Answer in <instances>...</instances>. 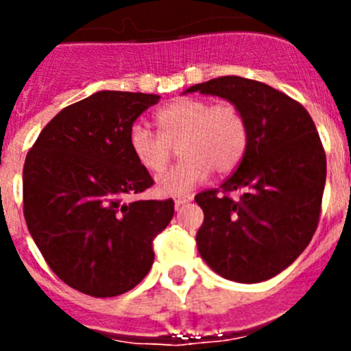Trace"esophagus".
I'll return each mask as SVG.
<instances>
[{"label": "esophagus", "mask_w": 351, "mask_h": 351, "mask_svg": "<svg viewBox=\"0 0 351 351\" xmlns=\"http://www.w3.org/2000/svg\"><path fill=\"white\" fill-rule=\"evenodd\" d=\"M191 195H179V197L173 198V204H176V207H181L184 206V204H188L191 200Z\"/></svg>", "instance_id": "esophagus-1"}]
</instances>
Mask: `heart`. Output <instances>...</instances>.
Masks as SVG:
<instances>
[{
  "mask_svg": "<svg viewBox=\"0 0 351 351\" xmlns=\"http://www.w3.org/2000/svg\"><path fill=\"white\" fill-rule=\"evenodd\" d=\"M154 121L160 135L133 125L128 145L149 173L163 172L178 145L182 160L158 179V191L163 195L188 193L209 178L210 170L232 172L247 149V121L232 101L210 105L202 98H179L160 108Z\"/></svg>",
  "mask_w": 351,
  "mask_h": 351,
  "instance_id": "b5f03b06",
  "label": "heart"
}]
</instances>
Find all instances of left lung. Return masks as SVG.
I'll return each instance as SVG.
<instances>
[{
  "label": "left lung",
  "mask_w": 351,
  "mask_h": 351,
  "mask_svg": "<svg viewBox=\"0 0 351 351\" xmlns=\"http://www.w3.org/2000/svg\"><path fill=\"white\" fill-rule=\"evenodd\" d=\"M195 91L237 105L250 132L235 172L219 190L195 197L204 210L198 253L226 280H271L308 247L320 221L327 178L320 135L299 101L258 80L218 77L186 93Z\"/></svg>",
  "instance_id": "8db88e82"
}]
</instances>
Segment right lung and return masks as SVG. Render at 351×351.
Returning a JSON list of instances; mask_svg holds the SVG:
<instances>
[{
    "label": "right lung",
    "instance_id": "1",
    "mask_svg": "<svg viewBox=\"0 0 351 351\" xmlns=\"http://www.w3.org/2000/svg\"><path fill=\"white\" fill-rule=\"evenodd\" d=\"M160 96L100 91L64 107L27 151L23 202L27 230L61 281L93 297L137 287L154 262L153 241L173 200H135L154 184L128 133Z\"/></svg>",
    "mask_w": 351,
    "mask_h": 351
}]
</instances>
